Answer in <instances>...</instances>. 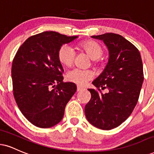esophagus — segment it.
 I'll list each match as a JSON object with an SVG mask.
<instances>
[{
    "instance_id": "obj_1",
    "label": "esophagus",
    "mask_w": 154,
    "mask_h": 154,
    "mask_svg": "<svg viewBox=\"0 0 154 154\" xmlns=\"http://www.w3.org/2000/svg\"><path fill=\"white\" fill-rule=\"evenodd\" d=\"M85 90L84 88H82V87L77 85V91L79 92V91H81V90Z\"/></svg>"
}]
</instances>
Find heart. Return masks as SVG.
I'll return each mask as SVG.
<instances>
[{"label": "heart", "instance_id": "obj_1", "mask_svg": "<svg viewBox=\"0 0 154 154\" xmlns=\"http://www.w3.org/2000/svg\"><path fill=\"white\" fill-rule=\"evenodd\" d=\"M79 49L84 51L91 57L95 64L100 62V57L103 54V48L95 41H85L78 45ZM76 57V52L73 48L64 44L59 47L57 52L59 61L63 65L70 66L73 64ZM93 72L90 69L74 68L66 73V78L70 82L79 85H84L93 77Z\"/></svg>", "mask_w": 154, "mask_h": 154}]
</instances>
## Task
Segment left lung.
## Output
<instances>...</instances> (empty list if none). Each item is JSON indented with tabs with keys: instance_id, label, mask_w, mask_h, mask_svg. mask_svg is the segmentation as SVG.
<instances>
[{
	"instance_id": "left-lung-1",
	"label": "left lung",
	"mask_w": 154,
	"mask_h": 154,
	"mask_svg": "<svg viewBox=\"0 0 154 154\" xmlns=\"http://www.w3.org/2000/svg\"><path fill=\"white\" fill-rule=\"evenodd\" d=\"M103 40L109 49L106 67L88 89L91 99L85 105L87 119L102 130L119 126L132 113L143 82V69L138 49L129 41L113 33L92 36ZM109 92L103 94L100 88Z\"/></svg>"
}]
</instances>
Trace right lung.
Masks as SVG:
<instances>
[{
    "label": "right lung",
    "instance_id": "1",
    "mask_svg": "<svg viewBox=\"0 0 154 154\" xmlns=\"http://www.w3.org/2000/svg\"><path fill=\"white\" fill-rule=\"evenodd\" d=\"M77 36L44 31L28 38L12 62L13 93L24 117L38 128L52 127L62 119L66 105L77 90L63 82L57 57L59 47Z\"/></svg>",
    "mask_w": 154,
    "mask_h": 154
}]
</instances>
